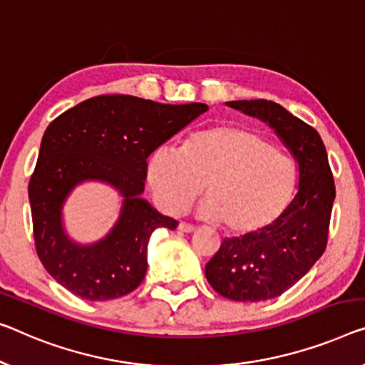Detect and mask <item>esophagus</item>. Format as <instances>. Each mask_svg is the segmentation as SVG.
Here are the masks:
<instances>
[{
    "instance_id": "1",
    "label": "esophagus",
    "mask_w": 365,
    "mask_h": 365,
    "mask_svg": "<svg viewBox=\"0 0 365 365\" xmlns=\"http://www.w3.org/2000/svg\"><path fill=\"white\" fill-rule=\"evenodd\" d=\"M178 230H180L182 232H193L195 226L188 225V222H180V225H178Z\"/></svg>"
}]
</instances>
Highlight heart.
Here are the masks:
<instances>
[{"mask_svg":"<svg viewBox=\"0 0 365 365\" xmlns=\"http://www.w3.org/2000/svg\"><path fill=\"white\" fill-rule=\"evenodd\" d=\"M145 175L160 210L180 215L205 192L201 216L222 221L231 235L251 236L270 227L290 205L297 173L257 130L215 126L198 130L183 149L150 152Z\"/></svg>","mask_w":365,"mask_h":365,"instance_id":"obj_1","label":"heart"}]
</instances>
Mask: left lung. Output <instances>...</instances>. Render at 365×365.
<instances>
[{"label":"left lung","mask_w":365,"mask_h":365,"mask_svg":"<svg viewBox=\"0 0 365 365\" xmlns=\"http://www.w3.org/2000/svg\"><path fill=\"white\" fill-rule=\"evenodd\" d=\"M275 130L298 164V192L279 220L257 235L226 237L205 275L221 297L262 302L282 295L322 257L336 197L328 154L317 129L267 100L227 101Z\"/></svg>","instance_id":"left-lung-1"}]
</instances>
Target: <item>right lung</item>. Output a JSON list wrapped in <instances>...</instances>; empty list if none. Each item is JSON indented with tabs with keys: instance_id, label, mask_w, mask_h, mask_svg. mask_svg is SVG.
<instances>
[{
	"instance_id": "1",
	"label": "right lung",
	"mask_w": 365,
	"mask_h": 365,
	"mask_svg": "<svg viewBox=\"0 0 365 365\" xmlns=\"http://www.w3.org/2000/svg\"><path fill=\"white\" fill-rule=\"evenodd\" d=\"M205 111V103L164 105L130 95H101L48 124L29 182V203L37 255L56 282L91 302L114 300L140 285L150 235L178 225L140 198L148 157ZM88 180L111 184L123 205L105 238L78 245L64 231L61 210L71 190Z\"/></svg>"
}]
</instances>
